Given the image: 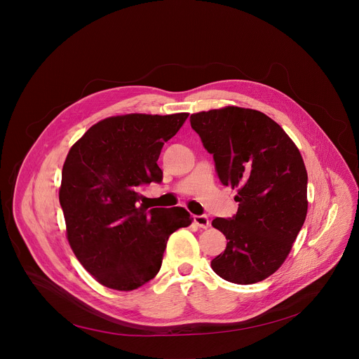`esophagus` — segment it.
Instances as JSON below:
<instances>
[{
	"label": "esophagus",
	"mask_w": 359,
	"mask_h": 359,
	"mask_svg": "<svg viewBox=\"0 0 359 359\" xmlns=\"http://www.w3.org/2000/svg\"><path fill=\"white\" fill-rule=\"evenodd\" d=\"M194 222H195L199 228H203V229L209 228V225H210V221H209V218L206 217V215H196V217L194 218Z\"/></svg>",
	"instance_id": "34e87169"
}]
</instances>
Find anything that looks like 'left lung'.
<instances>
[{"instance_id": "left-lung-1", "label": "left lung", "mask_w": 359, "mask_h": 359, "mask_svg": "<svg viewBox=\"0 0 359 359\" xmlns=\"http://www.w3.org/2000/svg\"><path fill=\"white\" fill-rule=\"evenodd\" d=\"M224 186L238 190V212L215 218L226 248L210 261L226 281L252 284L287 258L307 213V172L299 149L270 116L226 107L190 115Z\"/></svg>"}]
</instances>
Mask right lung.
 I'll return each mask as SVG.
<instances>
[{"label": "right lung", "instance_id": "add662e5", "mask_svg": "<svg viewBox=\"0 0 359 359\" xmlns=\"http://www.w3.org/2000/svg\"><path fill=\"white\" fill-rule=\"evenodd\" d=\"M187 115L105 118L69 150L59 190L67 241L105 287L130 292L154 278L169 236L192 224L183 208L138 203L141 186L163 180L158 156Z\"/></svg>", "mask_w": 359, "mask_h": 359}]
</instances>
